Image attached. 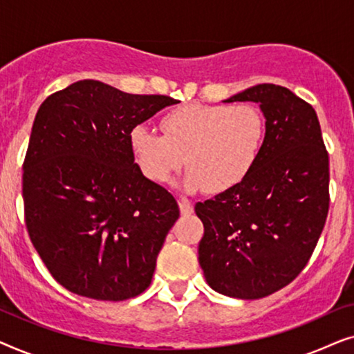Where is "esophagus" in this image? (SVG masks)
Listing matches in <instances>:
<instances>
[{
  "label": "esophagus",
  "mask_w": 354,
  "mask_h": 354,
  "mask_svg": "<svg viewBox=\"0 0 354 354\" xmlns=\"http://www.w3.org/2000/svg\"><path fill=\"white\" fill-rule=\"evenodd\" d=\"M178 207H180V212L183 216L193 214V206L187 200H183V198L182 200H178Z\"/></svg>",
  "instance_id": "esophagus-1"
}]
</instances>
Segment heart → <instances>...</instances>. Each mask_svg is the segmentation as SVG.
<instances>
[{
	"instance_id": "1",
	"label": "heart",
	"mask_w": 354,
	"mask_h": 354,
	"mask_svg": "<svg viewBox=\"0 0 354 354\" xmlns=\"http://www.w3.org/2000/svg\"><path fill=\"white\" fill-rule=\"evenodd\" d=\"M162 135L145 125L129 133L130 153L149 182L169 183L183 162L188 192L225 195L248 180L263 154L268 125L253 104L188 103L162 115Z\"/></svg>"
}]
</instances>
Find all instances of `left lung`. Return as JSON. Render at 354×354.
<instances>
[{
    "label": "left lung",
    "mask_w": 354,
    "mask_h": 354,
    "mask_svg": "<svg viewBox=\"0 0 354 354\" xmlns=\"http://www.w3.org/2000/svg\"><path fill=\"white\" fill-rule=\"evenodd\" d=\"M258 103L263 154L236 190L196 203L205 225L198 261L212 290L258 299L304 269L328 212V154L314 108L280 85L261 84L225 100Z\"/></svg>",
    "instance_id": "obj_1"
}]
</instances>
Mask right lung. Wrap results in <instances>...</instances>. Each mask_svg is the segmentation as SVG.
<instances>
[{
	"mask_svg": "<svg viewBox=\"0 0 354 354\" xmlns=\"http://www.w3.org/2000/svg\"><path fill=\"white\" fill-rule=\"evenodd\" d=\"M176 103L98 80L75 82L41 103L22 167L24 212L37 253L69 292L124 301L151 283L180 211L138 171L129 133Z\"/></svg>",
	"mask_w": 354,
	"mask_h": 354,
	"instance_id": "obj_1",
	"label": "right lung"
}]
</instances>
